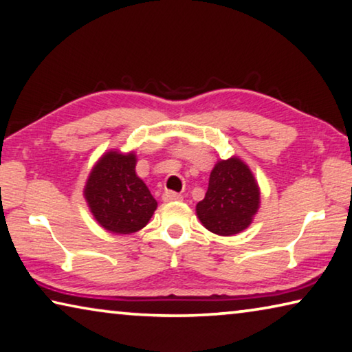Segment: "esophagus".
<instances>
[{
	"mask_svg": "<svg viewBox=\"0 0 352 352\" xmlns=\"http://www.w3.org/2000/svg\"><path fill=\"white\" fill-rule=\"evenodd\" d=\"M177 200H182L180 194L172 192V190H166L163 194V201H177Z\"/></svg>",
	"mask_w": 352,
	"mask_h": 352,
	"instance_id": "1",
	"label": "esophagus"
}]
</instances>
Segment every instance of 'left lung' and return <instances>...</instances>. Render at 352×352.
I'll return each mask as SVG.
<instances>
[{"label": "left lung", "instance_id": "8db88e82", "mask_svg": "<svg viewBox=\"0 0 352 352\" xmlns=\"http://www.w3.org/2000/svg\"><path fill=\"white\" fill-rule=\"evenodd\" d=\"M259 208V184L248 164L233 155L214 164L205 199L195 206V214L208 231L228 237L247 230Z\"/></svg>", "mask_w": 352, "mask_h": 352}]
</instances>
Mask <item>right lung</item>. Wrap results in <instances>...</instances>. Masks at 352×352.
<instances>
[{"label":"right lung","mask_w":352,"mask_h":352,"mask_svg":"<svg viewBox=\"0 0 352 352\" xmlns=\"http://www.w3.org/2000/svg\"><path fill=\"white\" fill-rule=\"evenodd\" d=\"M136 163L133 151L110 148L93 166L83 186L88 210L109 233H136L148 223L158 206L146 183L136 175Z\"/></svg>","instance_id":"right-lung-1"}]
</instances>
